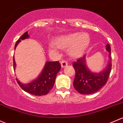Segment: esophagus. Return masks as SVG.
Here are the masks:
<instances>
[{
    "mask_svg": "<svg viewBox=\"0 0 123 123\" xmlns=\"http://www.w3.org/2000/svg\"><path fill=\"white\" fill-rule=\"evenodd\" d=\"M61 67H62V68H65V67H67V65H68V62L65 60H62L61 61Z\"/></svg>",
    "mask_w": 123,
    "mask_h": 123,
    "instance_id": "34e87169",
    "label": "esophagus"
}]
</instances>
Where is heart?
Listing matches in <instances>:
<instances>
[{"mask_svg":"<svg viewBox=\"0 0 123 123\" xmlns=\"http://www.w3.org/2000/svg\"><path fill=\"white\" fill-rule=\"evenodd\" d=\"M90 43V37L86 33H75L58 38L55 44L59 48H68L71 46L69 49V54L73 57L80 56L86 49ZM52 51H55L53 46Z\"/></svg>","mask_w":123,"mask_h":123,"instance_id":"heart-1","label":"heart"}]
</instances>
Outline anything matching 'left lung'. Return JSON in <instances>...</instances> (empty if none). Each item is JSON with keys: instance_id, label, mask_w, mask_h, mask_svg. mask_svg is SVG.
<instances>
[{"instance_id": "obj_1", "label": "left lung", "mask_w": 123, "mask_h": 123, "mask_svg": "<svg viewBox=\"0 0 123 123\" xmlns=\"http://www.w3.org/2000/svg\"><path fill=\"white\" fill-rule=\"evenodd\" d=\"M109 52L110 61L106 68L99 73H94L89 70L85 64V55L79 58L72 64L75 71L73 85L75 90L81 94H91L98 91L107 82L111 70V55L109 44L106 45Z\"/></svg>"}]
</instances>
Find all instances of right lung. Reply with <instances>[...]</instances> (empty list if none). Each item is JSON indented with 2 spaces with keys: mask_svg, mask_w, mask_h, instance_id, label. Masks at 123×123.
I'll use <instances>...</instances> for the list:
<instances>
[{
  "mask_svg": "<svg viewBox=\"0 0 123 123\" xmlns=\"http://www.w3.org/2000/svg\"><path fill=\"white\" fill-rule=\"evenodd\" d=\"M29 36L28 32H25L24 34L18 40L15 44V48L22 40L29 38ZM16 63L13 56V69H15ZM61 66L58 61L46 62L45 67L41 74L38 78L28 84H22L18 79L16 81L18 84L23 90L26 92L37 96H42L47 94L53 88L56 74L60 71Z\"/></svg>",
  "mask_w": 123,
  "mask_h": 123,
  "instance_id": "obj_1",
  "label": "right lung"
}]
</instances>
